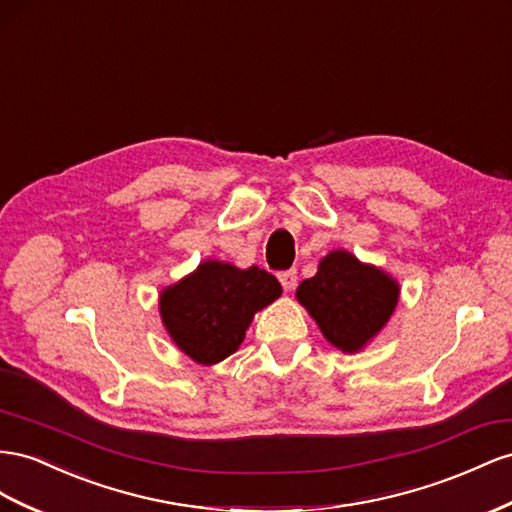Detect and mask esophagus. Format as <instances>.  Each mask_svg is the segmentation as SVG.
I'll return each instance as SVG.
<instances>
[{
	"label": "esophagus",
	"instance_id": "1",
	"mask_svg": "<svg viewBox=\"0 0 512 512\" xmlns=\"http://www.w3.org/2000/svg\"><path fill=\"white\" fill-rule=\"evenodd\" d=\"M278 278H280L284 290H293L297 286V271L295 269H288V271L278 273Z\"/></svg>",
	"mask_w": 512,
	"mask_h": 512
}]
</instances>
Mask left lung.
I'll list each match as a JSON object with an SVG mask.
<instances>
[{
  "label": "left lung",
  "instance_id": "8db88e82",
  "mask_svg": "<svg viewBox=\"0 0 512 512\" xmlns=\"http://www.w3.org/2000/svg\"><path fill=\"white\" fill-rule=\"evenodd\" d=\"M295 297L331 347L359 353L388 325L400 284L381 267L347 250H334L321 258L314 278L299 284Z\"/></svg>",
  "mask_w": 512,
  "mask_h": 512
}]
</instances>
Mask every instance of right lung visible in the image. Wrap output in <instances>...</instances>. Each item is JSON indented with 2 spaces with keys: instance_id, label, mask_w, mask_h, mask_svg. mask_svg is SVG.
I'll list each match as a JSON object with an SVG mask.
<instances>
[{
  "instance_id": "1",
  "label": "right lung",
  "mask_w": 512,
  "mask_h": 512,
  "mask_svg": "<svg viewBox=\"0 0 512 512\" xmlns=\"http://www.w3.org/2000/svg\"><path fill=\"white\" fill-rule=\"evenodd\" d=\"M282 295L280 282L256 265L204 260L159 293L161 323L196 364L213 366L241 347L256 312Z\"/></svg>"
}]
</instances>
